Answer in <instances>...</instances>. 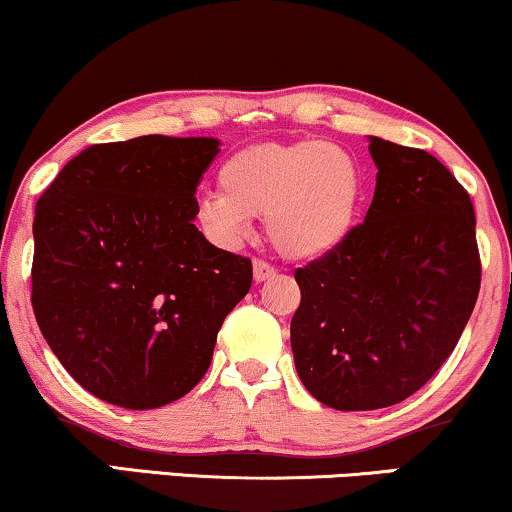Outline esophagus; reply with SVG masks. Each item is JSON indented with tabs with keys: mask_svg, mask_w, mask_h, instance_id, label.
I'll list each match as a JSON object with an SVG mask.
<instances>
[{
	"mask_svg": "<svg viewBox=\"0 0 512 512\" xmlns=\"http://www.w3.org/2000/svg\"><path fill=\"white\" fill-rule=\"evenodd\" d=\"M274 274H276V269L271 267L269 262H264V260L252 262V278H255V283L267 281V278H271Z\"/></svg>",
	"mask_w": 512,
	"mask_h": 512,
	"instance_id": "obj_1",
	"label": "esophagus"
}]
</instances>
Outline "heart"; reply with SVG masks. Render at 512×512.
<instances>
[{"mask_svg":"<svg viewBox=\"0 0 512 512\" xmlns=\"http://www.w3.org/2000/svg\"><path fill=\"white\" fill-rule=\"evenodd\" d=\"M219 191L196 203L198 224L219 243L248 236L264 215L269 241L290 260L331 255L357 229L366 203V172L347 148L307 139L257 144L219 167Z\"/></svg>","mask_w":512,"mask_h":512,"instance_id":"b5f03b06","label":"heart"}]
</instances>
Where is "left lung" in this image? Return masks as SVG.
<instances>
[{
    "label": "left lung",
    "instance_id": "1",
    "mask_svg": "<svg viewBox=\"0 0 512 512\" xmlns=\"http://www.w3.org/2000/svg\"><path fill=\"white\" fill-rule=\"evenodd\" d=\"M375 174L364 224L295 271L290 345L302 385L338 411L418 392L454 352L480 295L468 191L435 155L368 137Z\"/></svg>",
    "mask_w": 512,
    "mask_h": 512
}]
</instances>
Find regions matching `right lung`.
<instances>
[{
    "label": "right lung",
    "instance_id": "add662e5",
    "mask_svg": "<svg viewBox=\"0 0 512 512\" xmlns=\"http://www.w3.org/2000/svg\"><path fill=\"white\" fill-rule=\"evenodd\" d=\"M212 137L148 134L84 148L35 208L32 309L63 368L122 409L172 404L200 383L248 257L193 224Z\"/></svg>",
    "mask_w": 512,
    "mask_h": 512
}]
</instances>
